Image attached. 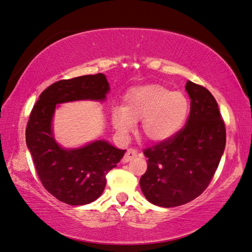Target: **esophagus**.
<instances>
[{"mask_svg":"<svg viewBox=\"0 0 252 252\" xmlns=\"http://www.w3.org/2000/svg\"><path fill=\"white\" fill-rule=\"evenodd\" d=\"M136 156H137V150H135V148H129V150H127L126 154L124 155L123 162L124 163L129 162V160H131L134 158H136Z\"/></svg>","mask_w":252,"mask_h":252,"instance_id":"esophagus-1","label":"esophagus"}]
</instances>
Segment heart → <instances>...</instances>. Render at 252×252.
Returning a JSON list of instances; mask_svg holds the SVG:
<instances>
[{"label": "heart", "mask_w": 252, "mask_h": 252, "mask_svg": "<svg viewBox=\"0 0 252 252\" xmlns=\"http://www.w3.org/2000/svg\"><path fill=\"white\" fill-rule=\"evenodd\" d=\"M189 110L188 98L160 85H146L130 89L123 107L111 114L118 133L126 135L141 123L142 135L147 141L159 143L175 136L184 126Z\"/></svg>", "instance_id": "obj_1"}]
</instances>
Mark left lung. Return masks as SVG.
Returning <instances> with one entry per match:
<instances>
[{"label":"left lung","mask_w":252,"mask_h":252,"mask_svg":"<svg viewBox=\"0 0 252 252\" xmlns=\"http://www.w3.org/2000/svg\"><path fill=\"white\" fill-rule=\"evenodd\" d=\"M191 98L187 124L167 141L144 150L147 170L142 192L155 205L174 208L188 203L208 188L225 147V126L212 94L188 81Z\"/></svg>","instance_id":"obj_1"}]
</instances>
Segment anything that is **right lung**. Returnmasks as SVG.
I'll list each match as a JSON object with an SVG mask.
<instances>
[{"label": "right lung", "mask_w": 252, "mask_h": 252, "mask_svg": "<svg viewBox=\"0 0 252 252\" xmlns=\"http://www.w3.org/2000/svg\"><path fill=\"white\" fill-rule=\"evenodd\" d=\"M109 92L105 75L59 80L43 90L33 106L26 129L27 146L41 183L63 203L84 205L97 200L106 187V175L116 167L126 150L96 141L84 147L64 150L53 138L51 122L57 104L104 100Z\"/></svg>", "instance_id": "add662e5"}]
</instances>
